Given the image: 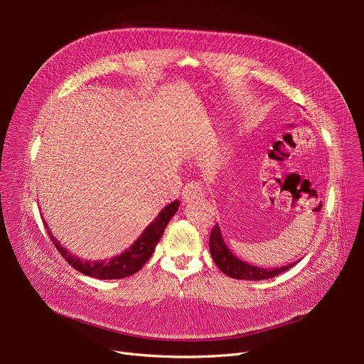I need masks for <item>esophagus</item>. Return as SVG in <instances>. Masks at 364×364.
Listing matches in <instances>:
<instances>
[{
    "instance_id": "esophagus-1",
    "label": "esophagus",
    "mask_w": 364,
    "mask_h": 364,
    "mask_svg": "<svg viewBox=\"0 0 364 364\" xmlns=\"http://www.w3.org/2000/svg\"><path fill=\"white\" fill-rule=\"evenodd\" d=\"M205 196V188L200 182H188L183 186V191H182V197L183 200H193V199H202Z\"/></svg>"
}]
</instances>
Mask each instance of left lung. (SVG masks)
<instances>
[{
	"label": "left lung",
	"mask_w": 364,
	"mask_h": 364,
	"mask_svg": "<svg viewBox=\"0 0 364 364\" xmlns=\"http://www.w3.org/2000/svg\"><path fill=\"white\" fill-rule=\"evenodd\" d=\"M209 252H211L215 266L222 270L226 277L235 278V279H245V281H261L278 277L279 273L289 270L293 267L296 262L289 264V266L278 267V269H262L257 266H250L247 262L238 259L232 252L228 249L225 241L222 238L220 228L215 225L211 230V237H209Z\"/></svg>",
	"instance_id": "left-lung-1"
}]
</instances>
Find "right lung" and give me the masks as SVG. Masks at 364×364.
Here are the masks:
<instances>
[{"mask_svg":"<svg viewBox=\"0 0 364 364\" xmlns=\"http://www.w3.org/2000/svg\"><path fill=\"white\" fill-rule=\"evenodd\" d=\"M178 209H179V200H174L170 205L165 206L159 213V215L146 228L144 232L141 234V237L135 241L134 245L121 253V255L106 261H86L73 255V253H70L67 249H63L59 241L53 237L47 223H43V226H46L54 247L59 250V253L65 258V261H67L77 272L97 279H123V278L132 277V274H135L150 259L153 250H155L159 238L164 234L165 226H167L170 218L176 214Z\"/></svg>","mask_w":364,"mask_h":364,"instance_id":"right-lung-1","label":"right lung"}]
</instances>
